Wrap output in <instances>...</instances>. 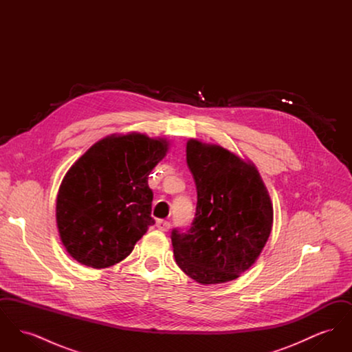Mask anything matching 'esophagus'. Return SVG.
<instances>
[{
    "instance_id": "esophagus-1",
    "label": "esophagus",
    "mask_w": 352,
    "mask_h": 352,
    "mask_svg": "<svg viewBox=\"0 0 352 352\" xmlns=\"http://www.w3.org/2000/svg\"><path fill=\"white\" fill-rule=\"evenodd\" d=\"M157 228L160 231L168 232V230H170V221H168V220H157Z\"/></svg>"
}]
</instances>
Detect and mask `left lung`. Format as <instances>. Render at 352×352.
I'll return each mask as SVG.
<instances>
[{
    "instance_id": "1",
    "label": "left lung",
    "mask_w": 352,
    "mask_h": 352,
    "mask_svg": "<svg viewBox=\"0 0 352 352\" xmlns=\"http://www.w3.org/2000/svg\"><path fill=\"white\" fill-rule=\"evenodd\" d=\"M186 160L197 186V212L186 232L173 230L175 261L201 285L236 280L268 241L273 206L256 166L219 145L188 140Z\"/></svg>"
}]
</instances>
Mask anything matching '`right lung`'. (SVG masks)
<instances>
[{
    "label": "right lung",
    "instance_id": "obj_1",
    "mask_svg": "<svg viewBox=\"0 0 352 352\" xmlns=\"http://www.w3.org/2000/svg\"><path fill=\"white\" fill-rule=\"evenodd\" d=\"M168 149L165 138L112 134L69 168L58 191L56 226L71 257L101 269L131 254L155 223L148 177Z\"/></svg>",
    "mask_w": 352,
    "mask_h": 352
}]
</instances>
